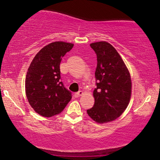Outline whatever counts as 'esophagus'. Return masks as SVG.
I'll return each mask as SVG.
<instances>
[{
	"label": "esophagus",
	"instance_id": "esophagus-1",
	"mask_svg": "<svg viewBox=\"0 0 160 160\" xmlns=\"http://www.w3.org/2000/svg\"><path fill=\"white\" fill-rule=\"evenodd\" d=\"M83 95V92H82V91H79L78 92L74 93V97H75V98H78V97L81 96V95Z\"/></svg>",
	"mask_w": 160,
	"mask_h": 160
}]
</instances>
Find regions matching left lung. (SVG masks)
Wrapping results in <instances>:
<instances>
[{
  "label": "left lung",
  "instance_id": "obj_1",
  "mask_svg": "<svg viewBox=\"0 0 160 160\" xmlns=\"http://www.w3.org/2000/svg\"><path fill=\"white\" fill-rule=\"evenodd\" d=\"M97 55L95 76L96 88L93 91L94 106L88 115L98 123L115 120L129 104L132 80L126 64L114 47L106 41L90 43Z\"/></svg>",
  "mask_w": 160,
  "mask_h": 160
}]
</instances>
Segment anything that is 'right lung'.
<instances>
[{
	"mask_svg": "<svg viewBox=\"0 0 160 160\" xmlns=\"http://www.w3.org/2000/svg\"><path fill=\"white\" fill-rule=\"evenodd\" d=\"M74 47L56 41L45 46L31 62L25 78V93L36 113L51 117L62 113L71 99V93L60 81L62 58Z\"/></svg>",
	"mask_w": 160,
	"mask_h": 160,
	"instance_id": "obj_1",
	"label": "right lung"
}]
</instances>
